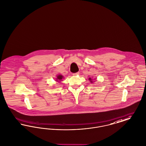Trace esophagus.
I'll return each instance as SVG.
<instances>
[{
    "instance_id": "esophagus-1",
    "label": "esophagus",
    "mask_w": 146,
    "mask_h": 146,
    "mask_svg": "<svg viewBox=\"0 0 146 146\" xmlns=\"http://www.w3.org/2000/svg\"><path fill=\"white\" fill-rule=\"evenodd\" d=\"M72 75H73L74 76H77V75H79V72H76V73H74Z\"/></svg>"
}]
</instances>
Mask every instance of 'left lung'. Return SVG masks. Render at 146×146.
Wrapping results in <instances>:
<instances>
[{
	"mask_svg": "<svg viewBox=\"0 0 146 146\" xmlns=\"http://www.w3.org/2000/svg\"><path fill=\"white\" fill-rule=\"evenodd\" d=\"M89 80H92V79L90 78H89Z\"/></svg>",
	"mask_w": 146,
	"mask_h": 146,
	"instance_id": "obj_1",
	"label": "left lung"
}]
</instances>
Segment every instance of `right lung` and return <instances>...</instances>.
I'll use <instances>...</instances> for the list:
<instances>
[{
  "mask_svg": "<svg viewBox=\"0 0 146 146\" xmlns=\"http://www.w3.org/2000/svg\"><path fill=\"white\" fill-rule=\"evenodd\" d=\"M63 76H62V75H58V76H57V80H61L62 78H63Z\"/></svg>",
  "mask_w": 146,
  "mask_h": 146,
  "instance_id": "add662e5",
  "label": "right lung"
}]
</instances>
